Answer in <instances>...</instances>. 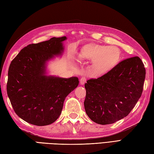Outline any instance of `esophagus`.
Wrapping results in <instances>:
<instances>
[{"mask_svg": "<svg viewBox=\"0 0 154 154\" xmlns=\"http://www.w3.org/2000/svg\"><path fill=\"white\" fill-rule=\"evenodd\" d=\"M86 82V77H82L80 79V83L81 85H83Z\"/></svg>", "mask_w": 154, "mask_h": 154, "instance_id": "34e87169", "label": "esophagus"}]
</instances>
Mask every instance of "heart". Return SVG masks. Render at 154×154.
Masks as SVG:
<instances>
[{
    "instance_id": "heart-1",
    "label": "heart",
    "mask_w": 154,
    "mask_h": 154,
    "mask_svg": "<svg viewBox=\"0 0 154 154\" xmlns=\"http://www.w3.org/2000/svg\"><path fill=\"white\" fill-rule=\"evenodd\" d=\"M81 60L94 61L98 73H105L111 70L119 61V50L115 47L91 44L83 48L79 54Z\"/></svg>"
}]
</instances>
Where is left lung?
Returning <instances> with one entry per match:
<instances>
[{"instance_id": "8db88e82", "label": "left lung", "mask_w": 154, "mask_h": 154, "mask_svg": "<svg viewBox=\"0 0 154 154\" xmlns=\"http://www.w3.org/2000/svg\"><path fill=\"white\" fill-rule=\"evenodd\" d=\"M146 69L138 57L126 59L97 79L85 84L87 115L101 125L124 118L134 109L143 91Z\"/></svg>"}]
</instances>
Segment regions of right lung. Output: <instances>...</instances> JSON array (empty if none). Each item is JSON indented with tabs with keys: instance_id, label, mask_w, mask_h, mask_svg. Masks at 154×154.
Masks as SVG:
<instances>
[{
	"instance_id": "add662e5",
	"label": "right lung",
	"mask_w": 154,
	"mask_h": 154,
	"mask_svg": "<svg viewBox=\"0 0 154 154\" xmlns=\"http://www.w3.org/2000/svg\"><path fill=\"white\" fill-rule=\"evenodd\" d=\"M66 37H53L21 50L8 72L7 94L17 115L38 126L59 118L66 97L79 85L76 77L68 79L47 75V62L64 51Z\"/></svg>"
}]
</instances>
